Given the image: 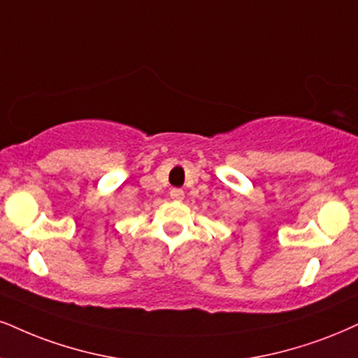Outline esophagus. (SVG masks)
<instances>
[{"label": "esophagus", "instance_id": "obj_1", "mask_svg": "<svg viewBox=\"0 0 358 358\" xmlns=\"http://www.w3.org/2000/svg\"><path fill=\"white\" fill-rule=\"evenodd\" d=\"M171 199H174V201H182L184 199V191L182 189H178V187H174V189H171Z\"/></svg>", "mask_w": 358, "mask_h": 358}]
</instances>
